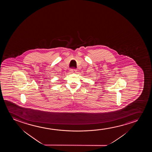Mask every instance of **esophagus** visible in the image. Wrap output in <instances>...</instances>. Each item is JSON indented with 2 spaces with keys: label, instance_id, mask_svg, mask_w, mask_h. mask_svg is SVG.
Returning a JSON list of instances; mask_svg holds the SVG:
<instances>
[{
  "label": "esophagus",
  "instance_id": "obj_1",
  "mask_svg": "<svg viewBox=\"0 0 152 152\" xmlns=\"http://www.w3.org/2000/svg\"><path fill=\"white\" fill-rule=\"evenodd\" d=\"M70 71H71L72 73H74L76 71V69H70Z\"/></svg>",
  "mask_w": 152,
  "mask_h": 152
}]
</instances>
